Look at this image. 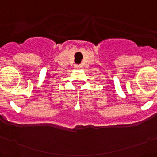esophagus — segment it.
Segmentation results:
<instances>
[{"instance_id": "1", "label": "esophagus", "mask_w": 157, "mask_h": 157, "mask_svg": "<svg viewBox=\"0 0 157 157\" xmlns=\"http://www.w3.org/2000/svg\"><path fill=\"white\" fill-rule=\"evenodd\" d=\"M80 68V66H78V65H76V66H75V68Z\"/></svg>"}]
</instances>
